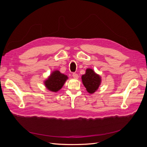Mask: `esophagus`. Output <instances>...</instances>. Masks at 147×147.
<instances>
[{
  "instance_id": "34e87169",
  "label": "esophagus",
  "mask_w": 147,
  "mask_h": 147,
  "mask_svg": "<svg viewBox=\"0 0 147 147\" xmlns=\"http://www.w3.org/2000/svg\"><path fill=\"white\" fill-rule=\"evenodd\" d=\"M72 76L75 79H77L78 78V75L77 74V73H73L72 74Z\"/></svg>"
}]
</instances>
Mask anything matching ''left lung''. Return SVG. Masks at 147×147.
Instances as JSON below:
<instances>
[{"label":"left lung","instance_id":"left-lung-1","mask_svg":"<svg viewBox=\"0 0 147 147\" xmlns=\"http://www.w3.org/2000/svg\"><path fill=\"white\" fill-rule=\"evenodd\" d=\"M82 79L84 87L90 94L94 93L98 89L101 82L99 75L96 74L91 69H86V74L82 75Z\"/></svg>","mask_w":147,"mask_h":147}]
</instances>
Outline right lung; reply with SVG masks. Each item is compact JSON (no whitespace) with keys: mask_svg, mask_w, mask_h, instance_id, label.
Wrapping results in <instances>:
<instances>
[{"mask_svg":"<svg viewBox=\"0 0 147 147\" xmlns=\"http://www.w3.org/2000/svg\"><path fill=\"white\" fill-rule=\"evenodd\" d=\"M67 78L66 75L60 73L59 71L56 70L51 74L50 77L45 81V84L50 91L56 92L63 87Z\"/></svg>","mask_w":147,"mask_h":147,"instance_id":"1","label":"right lung"}]
</instances>
